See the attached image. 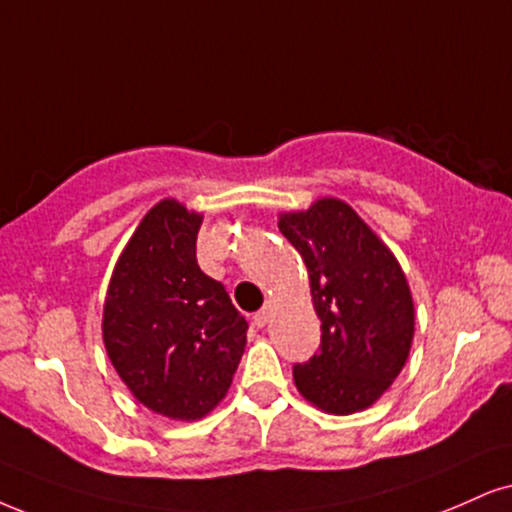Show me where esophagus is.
Segmentation results:
<instances>
[{
    "mask_svg": "<svg viewBox=\"0 0 512 512\" xmlns=\"http://www.w3.org/2000/svg\"><path fill=\"white\" fill-rule=\"evenodd\" d=\"M273 311H275V306L273 304H266V306L261 308V311L254 315V323L258 327H266L270 323V318H273Z\"/></svg>",
    "mask_w": 512,
    "mask_h": 512,
    "instance_id": "obj_1",
    "label": "esophagus"
}]
</instances>
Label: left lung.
<instances>
[{
  "instance_id": "obj_1",
  "label": "left lung",
  "mask_w": 512,
  "mask_h": 512,
  "mask_svg": "<svg viewBox=\"0 0 512 512\" xmlns=\"http://www.w3.org/2000/svg\"><path fill=\"white\" fill-rule=\"evenodd\" d=\"M308 268L320 351L294 365V384L330 415L370 408L399 377L415 334L408 280L375 230L346 201L323 197L277 218Z\"/></svg>"
}]
</instances>
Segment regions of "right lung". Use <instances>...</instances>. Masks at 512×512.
Instances as JSON below:
<instances>
[{"instance_id":"1","label":"right lung","mask_w":512,"mask_h":512,"mask_svg":"<svg viewBox=\"0 0 512 512\" xmlns=\"http://www.w3.org/2000/svg\"><path fill=\"white\" fill-rule=\"evenodd\" d=\"M201 220L178 199L151 206L118 256L102 318L106 353L130 394L182 422L225 399L249 327L225 287L201 273Z\"/></svg>"}]
</instances>
